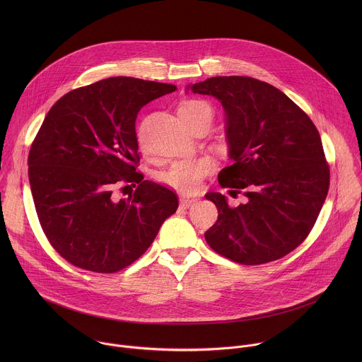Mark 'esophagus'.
I'll return each mask as SVG.
<instances>
[{"label":"esophagus","instance_id":"esophagus-1","mask_svg":"<svg viewBox=\"0 0 362 362\" xmlns=\"http://www.w3.org/2000/svg\"><path fill=\"white\" fill-rule=\"evenodd\" d=\"M197 202H198V199H197V198H189V197H181V198H180V204H181V206H194Z\"/></svg>","mask_w":362,"mask_h":362}]
</instances>
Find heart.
<instances>
[{
  "label": "heart",
  "mask_w": 362,
  "mask_h": 362,
  "mask_svg": "<svg viewBox=\"0 0 362 362\" xmlns=\"http://www.w3.org/2000/svg\"><path fill=\"white\" fill-rule=\"evenodd\" d=\"M178 114L184 124L204 117L210 121L213 118L210 105L201 100L185 102L180 107ZM214 160L209 156L177 160L161 173V181L184 192H195L201 188L204 178L214 170Z\"/></svg>",
  "instance_id": "heart-1"
}]
</instances>
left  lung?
Returning <instances> with one entry per match:
<instances>
[{
	"mask_svg": "<svg viewBox=\"0 0 362 362\" xmlns=\"http://www.w3.org/2000/svg\"><path fill=\"white\" fill-rule=\"evenodd\" d=\"M187 90L223 105L233 164L220 171L218 184L248 198L230 207L224 195L207 192L218 210L207 244L243 264L286 257L308 237L329 191L316 127L281 90L250 76H213Z\"/></svg>",
	"mask_w": 362,
	"mask_h": 362,
	"instance_id": "left-lung-1",
	"label": "left lung"
}]
</instances>
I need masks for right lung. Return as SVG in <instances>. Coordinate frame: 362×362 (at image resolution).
<instances>
[{"label": "right lung", "mask_w": 362, "mask_h": 362, "mask_svg": "<svg viewBox=\"0 0 362 362\" xmlns=\"http://www.w3.org/2000/svg\"><path fill=\"white\" fill-rule=\"evenodd\" d=\"M175 89L107 78L64 95L46 115L29 152V182L46 237L74 266L96 273L129 266L175 213L177 195L135 168L138 112ZM122 183L137 189L118 200L113 188Z\"/></svg>", "instance_id": "add662e5"}]
</instances>
